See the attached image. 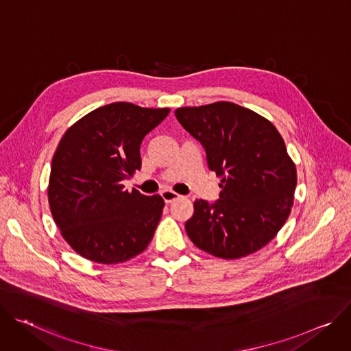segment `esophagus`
Returning <instances> with one entry per match:
<instances>
[{"label":"esophagus","mask_w":351,"mask_h":351,"mask_svg":"<svg viewBox=\"0 0 351 351\" xmlns=\"http://www.w3.org/2000/svg\"><path fill=\"white\" fill-rule=\"evenodd\" d=\"M161 195H162L165 203H172V202H175V199L180 198V195H179L178 193L172 191V190H164V191L161 193Z\"/></svg>","instance_id":"34e87169"}]
</instances>
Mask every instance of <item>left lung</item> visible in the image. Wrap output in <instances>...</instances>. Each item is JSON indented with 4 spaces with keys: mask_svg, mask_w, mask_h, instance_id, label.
I'll use <instances>...</instances> for the list:
<instances>
[{
    "mask_svg": "<svg viewBox=\"0 0 351 351\" xmlns=\"http://www.w3.org/2000/svg\"><path fill=\"white\" fill-rule=\"evenodd\" d=\"M206 148L208 168L222 180L219 199H195L184 228L206 253L241 258L267 245L285 225L294 198L295 165L276 128L257 112L219 101L175 111Z\"/></svg>",
    "mask_w": 351,
    "mask_h": 351,
    "instance_id": "obj_1",
    "label": "left lung"
}]
</instances>
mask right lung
<instances>
[{
	"label": "right lung",
	"mask_w": 351,
	"mask_h": 351,
	"mask_svg": "<svg viewBox=\"0 0 351 351\" xmlns=\"http://www.w3.org/2000/svg\"><path fill=\"white\" fill-rule=\"evenodd\" d=\"M169 111L112 103L62 136L53 157L48 203L62 237L82 257L119 264L152 241L164 199L123 190L122 182L141 168L140 144Z\"/></svg>",
	"instance_id": "right-lung-1"
}]
</instances>
